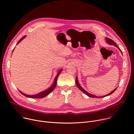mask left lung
<instances>
[{
    "label": "left lung",
    "instance_id": "8db88e82",
    "mask_svg": "<svg viewBox=\"0 0 134 134\" xmlns=\"http://www.w3.org/2000/svg\"><path fill=\"white\" fill-rule=\"evenodd\" d=\"M106 42L108 43V44H111V45H114L115 46H116V47H117L118 49H119V50L120 51H121L120 49V48H119V47L117 46V44H116V43L114 41H113V40H111V39H109V38H107V37H106ZM122 53V52H121ZM76 85H77V86L78 87V88L79 89V90L81 91V92H82L83 93H84L85 94H86L87 96H88L89 97H93V98H103V97H106V96H109V95H110L111 94H112L116 90V89H117V88H116V89H115V90H114V91H113L111 93H109L108 94H107V95H105V96H95V95H92V94H90V93H88V92H87L86 91H85L80 86V85H79V83H78V80H77V77H76Z\"/></svg>",
    "mask_w": 134,
    "mask_h": 134
}]
</instances>
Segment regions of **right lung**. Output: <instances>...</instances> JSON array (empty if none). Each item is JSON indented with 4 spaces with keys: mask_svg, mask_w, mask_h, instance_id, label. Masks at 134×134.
I'll return each mask as SVG.
<instances>
[{
    "mask_svg": "<svg viewBox=\"0 0 134 134\" xmlns=\"http://www.w3.org/2000/svg\"><path fill=\"white\" fill-rule=\"evenodd\" d=\"M25 37V36H23V37L18 41V42H17V44L18 43H19L22 40V39H23ZM62 70H60L58 72V74L57 75L56 77L55 78V81H54V83L53 84V85H52L48 89V90H46V91H43V92H41V93H39V94H38L35 95H31V96H30V95H26V94L23 93L22 92H21L20 91H19V92H20L21 94H23V95H24L25 96L27 97H29V98H43V97H46L47 95H48L49 93H51L52 91H54V90L55 87H56V84H57V78H58V76L59 75V74H60V72H62Z\"/></svg>",
    "mask_w": 134,
    "mask_h": 134,
    "instance_id": "right-lung-1",
    "label": "right lung"
}]
</instances>
